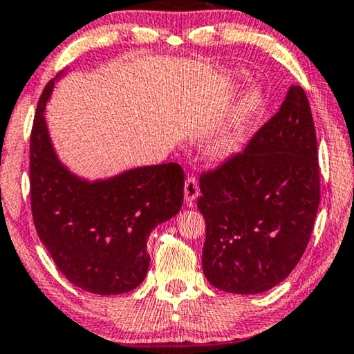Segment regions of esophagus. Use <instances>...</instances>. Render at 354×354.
Returning a JSON list of instances; mask_svg holds the SVG:
<instances>
[{"instance_id":"esophagus-1","label":"esophagus","mask_w":354,"mask_h":354,"mask_svg":"<svg viewBox=\"0 0 354 354\" xmlns=\"http://www.w3.org/2000/svg\"><path fill=\"white\" fill-rule=\"evenodd\" d=\"M200 194L198 190V182L195 177H187L185 180V187H184V197H185V202L189 205H194L195 200H197Z\"/></svg>"}]
</instances>
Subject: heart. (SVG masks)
Returning a JSON list of instances; mask_svg holds the SVG:
<instances>
[{"instance_id": "1", "label": "heart", "mask_w": 354, "mask_h": 354, "mask_svg": "<svg viewBox=\"0 0 354 354\" xmlns=\"http://www.w3.org/2000/svg\"><path fill=\"white\" fill-rule=\"evenodd\" d=\"M261 97L256 90L244 91L233 104L228 116L218 126L210 139V149L215 154H230L238 147L243 134L246 133L248 126L254 120L257 110H259Z\"/></svg>"}]
</instances>
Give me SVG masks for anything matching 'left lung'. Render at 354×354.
<instances>
[{"mask_svg":"<svg viewBox=\"0 0 354 354\" xmlns=\"http://www.w3.org/2000/svg\"><path fill=\"white\" fill-rule=\"evenodd\" d=\"M197 200L207 223L202 266L216 289L261 294L294 270L320 203L315 124L302 86L243 152L200 176Z\"/></svg>","mask_w":354,"mask_h":354,"instance_id":"1","label":"left lung"}]
</instances>
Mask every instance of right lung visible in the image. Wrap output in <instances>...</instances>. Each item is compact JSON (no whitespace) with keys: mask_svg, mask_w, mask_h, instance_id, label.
<instances>
[{"mask_svg":"<svg viewBox=\"0 0 354 354\" xmlns=\"http://www.w3.org/2000/svg\"><path fill=\"white\" fill-rule=\"evenodd\" d=\"M52 88L54 80L39 98L30 131L34 226L73 286L98 295L131 292L149 269L151 231L180 210L184 169L176 162L147 165L97 182L73 176L57 159L44 118Z\"/></svg>","mask_w":354,"mask_h":354,"instance_id":"obj_1","label":"right lung"}]
</instances>
